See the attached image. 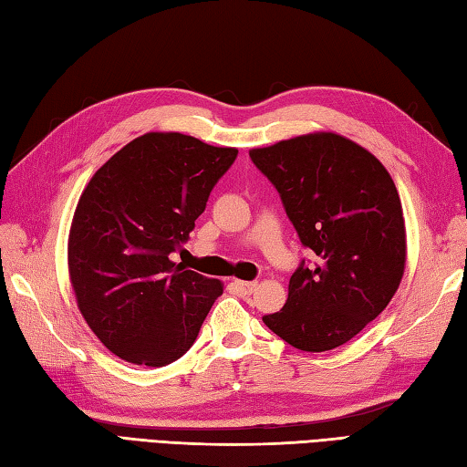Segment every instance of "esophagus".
Listing matches in <instances>:
<instances>
[{
  "instance_id": "34e87169",
  "label": "esophagus",
  "mask_w": 467,
  "mask_h": 467,
  "mask_svg": "<svg viewBox=\"0 0 467 467\" xmlns=\"http://www.w3.org/2000/svg\"><path fill=\"white\" fill-rule=\"evenodd\" d=\"M234 284L244 296H252L255 292V287H257V282H244V279H235Z\"/></svg>"
}]
</instances>
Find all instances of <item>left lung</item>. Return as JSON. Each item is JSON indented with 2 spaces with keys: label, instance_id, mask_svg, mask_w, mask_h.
Returning <instances> with one entry per match:
<instances>
[{
  "label": "left lung",
  "instance_id": "1",
  "mask_svg": "<svg viewBox=\"0 0 467 467\" xmlns=\"http://www.w3.org/2000/svg\"><path fill=\"white\" fill-rule=\"evenodd\" d=\"M317 262L296 269L264 324L302 351L344 346L391 302L406 269L400 193L383 163L334 131L250 150Z\"/></svg>",
  "mask_w": 467,
  "mask_h": 467
}]
</instances>
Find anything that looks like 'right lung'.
Listing matches in <instances>:
<instances>
[{
	"label": "right lung",
	"mask_w": 467,
	"mask_h": 467,
	"mask_svg": "<svg viewBox=\"0 0 467 467\" xmlns=\"http://www.w3.org/2000/svg\"><path fill=\"white\" fill-rule=\"evenodd\" d=\"M235 148L178 131L131 140L91 175L71 220L67 269L81 316L111 354L161 368L200 334L220 279L170 260Z\"/></svg>",
	"instance_id": "obj_1"
}]
</instances>
